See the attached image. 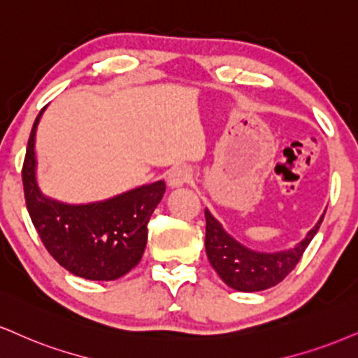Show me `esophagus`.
Here are the masks:
<instances>
[{
	"label": "esophagus",
	"instance_id": "1",
	"mask_svg": "<svg viewBox=\"0 0 358 358\" xmlns=\"http://www.w3.org/2000/svg\"><path fill=\"white\" fill-rule=\"evenodd\" d=\"M192 180V170L185 165H176L173 168H170L166 175V182L171 188H178L187 185Z\"/></svg>",
	"mask_w": 358,
	"mask_h": 358
}]
</instances>
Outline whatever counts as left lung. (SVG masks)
<instances>
[{
  "instance_id": "left-lung-1",
  "label": "left lung",
  "mask_w": 358,
  "mask_h": 358,
  "mask_svg": "<svg viewBox=\"0 0 358 358\" xmlns=\"http://www.w3.org/2000/svg\"><path fill=\"white\" fill-rule=\"evenodd\" d=\"M325 215V213H324ZM324 215L317 225L308 231L307 236L294 248L282 252L265 253L257 252L236 242L231 235L223 230L222 223L205 210L206 235L205 250L210 264L220 278L238 292H260L275 287L282 282L302 258L305 248L317 235L318 228L324 222Z\"/></svg>"
}]
</instances>
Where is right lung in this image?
Wrapping results in <instances>:
<instances>
[{
  "label": "right lung",
  "instance_id": "obj_1",
  "mask_svg": "<svg viewBox=\"0 0 358 358\" xmlns=\"http://www.w3.org/2000/svg\"><path fill=\"white\" fill-rule=\"evenodd\" d=\"M45 108L34 120L21 171L33 225L50 255L76 277L98 282L123 277L143 257L148 238L146 225L166 190L165 182L143 185L86 205L45 196L36 182L34 157V136Z\"/></svg>",
  "mask_w": 358,
  "mask_h": 358
}]
</instances>
